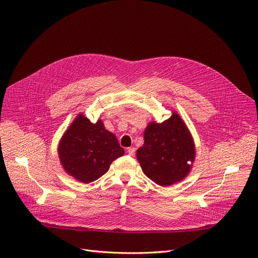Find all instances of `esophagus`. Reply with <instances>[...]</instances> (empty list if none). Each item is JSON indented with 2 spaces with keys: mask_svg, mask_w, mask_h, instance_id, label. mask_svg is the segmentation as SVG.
<instances>
[{
  "mask_svg": "<svg viewBox=\"0 0 258 258\" xmlns=\"http://www.w3.org/2000/svg\"><path fill=\"white\" fill-rule=\"evenodd\" d=\"M126 151H127V154H128L130 156H134V155H135V152H136V150H135V147H128Z\"/></svg>",
  "mask_w": 258,
  "mask_h": 258,
  "instance_id": "obj_1",
  "label": "esophagus"
}]
</instances>
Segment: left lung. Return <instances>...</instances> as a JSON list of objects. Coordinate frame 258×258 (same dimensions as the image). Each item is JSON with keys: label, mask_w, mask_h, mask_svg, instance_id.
Masks as SVG:
<instances>
[{"label": "left lung", "mask_w": 258, "mask_h": 258, "mask_svg": "<svg viewBox=\"0 0 258 258\" xmlns=\"http://www.w3.org/2000/svg\"><path fill=\"white\" fill-rule=\"evenodd\" d=\"M195 156L191 134L175 112L162 123H148L144 131V144L137 151V159L146 177L161 186L183 180L190 171Z\"/></svg>", "instance_id": "1"}]
</instances>
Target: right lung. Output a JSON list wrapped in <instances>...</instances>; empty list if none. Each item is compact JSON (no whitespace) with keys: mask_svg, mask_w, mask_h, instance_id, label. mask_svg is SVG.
Listing matches in <instances>:
<instances>
[{"mask_svg":"<svg viewBox=\"0 0 258 258\" xmlns=\"http://www.w3.org/2000/svg\"><path fill=\"white\" fill-rule=\"evenodd\" d=\"M124 155L115 135L79 114L63 134L58 156L63 169L83 183L96 181L110 169L112 162Z\"/></svg>","mask_w":258,"mask_h":258,"instance_id":"1","label":"right lung"}]
</instances>
